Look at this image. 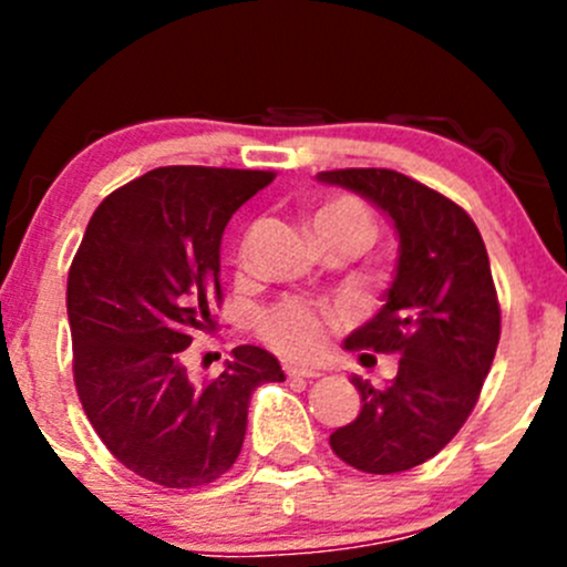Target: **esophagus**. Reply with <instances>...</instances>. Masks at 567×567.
Instances as JSON below:
<instances>
[{"label":"esophagus","instance_id":"esophagus-1","mask_svg":"<svg viewBox=\"0 0 567 567\" xmlns=\"http://www.w3.org/2000/svg\"><path fill=\"white\" fill-rule=\"evenodd\" d=\"M285 373L290 375V379H318L320 370L318 368H310V364H285Z\"/></svg>","mask_w":567,"mask_h":567}]
</instances>
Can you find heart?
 Instances as JSON below:
<instances>
[{"mask_svg": "<svg viewBox=\"0 0 567 567\" xmlns=\"http://www.w3.org/2000/svg\"><path fill=\"white\" fill-rule=\"evenodd\" d=\"M331 227L357 233L362 241H368L370 233H373L370 214L353 197L331 199V203L320 205L316 214H312V230H331ZM331 326H334L331 312L320 310L316 305H307V301H285V305L274 307L262 318L260 331L285 357L310 359L318 357L326 348Z\"/></svg>", "mask_w": 567, "mask_h": 567, "instance_id": "obj_1", "label": "heart"}]
</instances>
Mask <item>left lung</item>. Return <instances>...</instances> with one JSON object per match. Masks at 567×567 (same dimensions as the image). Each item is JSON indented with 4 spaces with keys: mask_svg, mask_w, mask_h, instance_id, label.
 <instances>
[{
    "mask_svg": "<svg viewBox=\"0 0 567 567\" xmlns=\"http://www.w3.org/2000/svg\"><path fill=\"white\" fill-rule=\"evenodd\" d=\"M318 181L373 203L400 241L384 305L346 340V351L398 353V375L384 390L353 375L362 409L329 444L359 472H405L453 442L494 362L499 301L488 251L461 205L409 175L334 169Z\"/></svg>",
    "mask_w": 567,
    "mask_h": 567,
    "instance_id": "left-lung-1",
    "label": "left lung"
}]
</instances>
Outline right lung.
Here are the masks:
<instances>
[{"instance_id": "right-lung-1", "label": "right lung", "mask_w": 567, "mask_h": 567, "mask_svg": "<svg viewBox=\"0 0 567 567\" xmlns=\"http://www.w3.org/2000/svg\"><path fill=\"white\" fill-rule=\"evenodd\" d=\"M274 181L262 169L158 167L95 208L68 271L73 381L90 425L125 468L164 488L214 483L241 453L251 392L285 381L266 348L238 346L194 384V331L221 305V236Z\"/></svg>"}]
</instances>
